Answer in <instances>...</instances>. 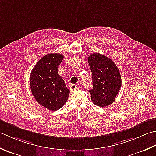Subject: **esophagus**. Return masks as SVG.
<instances>
[{
	"instance_id": "esophagus-1",
	"label": "esophagus",
	"mask_w": 156,
	"mask_h": 156,
	"mask_svg": "<svg viewBox=\"0 0 156 156\" xmlns=\"http://www.w3.org/2000/svg\"><path fill=\"white\" fill-rule=\"evenodd\" d=\"M77 88H78L77 85H76L75 84H72V85H71V86L69 87V90L71 91H73L75 90H77Z\"/></svg>"
}]
</instances>
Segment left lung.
Listing matches in <instances>:
<instances>
[{"mask_svg": "<svg viewBox=\"0 0 156 156\" xmlns=\"http://www.w3.org/2000/svg\"><path fill=\"white\" fill-rule=\"evenodd\" d=\"M92 73L93 87L89 90L91 100L98 106L105 107L112 104L121 87L119 70L108 57L100 53L88 56Z\"/></svg>", "mask_w": 156, "mask_h": 156, "instance_id": "1", "label": "left lung"}]
</instances>
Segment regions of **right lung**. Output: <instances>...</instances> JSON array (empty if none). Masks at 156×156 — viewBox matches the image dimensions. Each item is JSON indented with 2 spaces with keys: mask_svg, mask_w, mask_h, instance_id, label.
Masks as SVG:
<instances>
[{
  "mask_svg": "<svg viewBox=\"0 0 156 156\" xmlns=\"http://www.w3.org/2000/svg\"><path fill=\"white\" fill-rule=\"evenodd\" d=\"M63 58L61 54H48L36 63L30 75V85L34 98L40 105L52 111L62 108L70 94L58 73Z\"/></svg>",
  "mask_w": 156,
  "mask_h": 156,
  "instance_id": "right-lung-1",
  "label": "right lung"
}]
</instances>
